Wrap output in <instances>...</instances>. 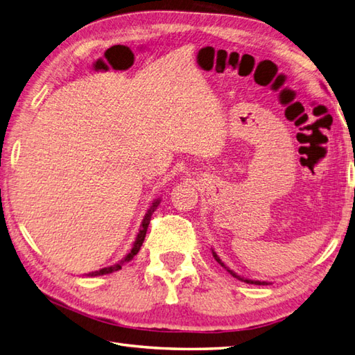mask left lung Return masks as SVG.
Wrapping results in <instances>:
<instances>
[{"label":"left lung","mask_w":355,"mask_h":355,"mask_svg":"<svg viewBox=\"0 0 355 355\" xmlns=\"http://www.w3.org/2000/svg\"><path fill=\"white\" fill-rule=\"evenodd\" d=\"M212 254H214V258H215V261L218 262V263H221V267H224L225 270L229 271V273L233 276V277H236V279H239V281H244V282H247V284H254V285H268L267 282H263V281H252V279H244V277H241V276H238L235 271H232L229 267H225L224 266V262L220 259V256H218L214 250H212Z\"/></svg>","instance_id":"left-lung-1"}]
</instances>
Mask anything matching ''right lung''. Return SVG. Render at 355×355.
Listing matches in <instances>:
<instances>
[{"mask_svg":"<svg viewBox=\"0 0 355 355\" xmlns=\"http://www.w3.org/2000/svg\"><path fill=\"white\" fill-rule=\"evenodd\" d=\"M158 205H160V198H157V200L153 202V205H150V207L148 209V212H146L145 218H143V221H141L140 230H139V233H137V238H135V241H134V244H132V248L130 250V253H128L122 261L117 262V263H114V266L105 267V268H101V270H97V271H92V273H88L87 276H102V275L114 273V271H117V270L122 268L123 263L130 262V261L134 258V256L139 253L140 247H141V244H143V241H145L146 230H148V225H149V221H150V216H153V214L155 212V209L158 207Z\"/></svg>","mask_w":355,"mask_h":355,"instance_id":"right-lung-1","label":"right lung"}]
</instances>
